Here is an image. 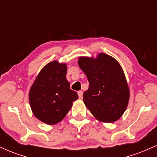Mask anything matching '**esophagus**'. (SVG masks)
<instances>
[{"label":"esophagus","instance_id":"34e87169","mask_svg":"<svg viewBox=\"0 0 157 157\" xmlns=\"http://www.w3.org/2000/svg\"><path fill=\"white\" fill-rule=\"evenodd\" d=\"M77 94H78L79 98H82V91H79L78 92H77Z\"/></svg>","mask_w":157,"mask_h":157}]
</instances>
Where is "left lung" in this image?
Wrapping results in <instances>:
<instances>
[{"mask_svg":"<svg viewBox=\"0 0 157 157\" xmlns=\"http://www.w3.org/2000/svg\"><path fill=\"white\" fill-rule=\"evenodd\" d=\"M78 65L87 77L89 89L83 102L95 119L113 122L127 109L130 91L125 75L119 62L105 53L96 57H80Z\"/></svg>","mask_w":157,"mask_h":157,"instance_id":"left-lung-1","label":"left lung"}]
</instances>
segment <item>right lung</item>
Returning <instances> with one entry per match:
<instances>
[{"label": "right lung", "instance_id": "obj_1", "mask_svg": "<svg viewBox=\"0 0 157 157\" xmlns=\"http://www.w3.org/2000/svg\"><path fill=\"white\" fill-rule=\"evenodd\" d=\"M67 66L54 60L40 70L29 93L33 114L47 125H55L63 119L78 99L76 91L70 89L66 80Z\"/></svg>", "mask_w": 157, "mask_h": 157}]
</instances>
